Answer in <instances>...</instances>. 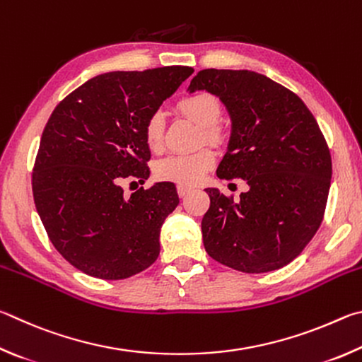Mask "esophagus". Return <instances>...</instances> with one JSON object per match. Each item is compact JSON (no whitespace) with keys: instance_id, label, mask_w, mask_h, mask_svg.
<instances>
[{"instance_id":"esophagus-1","label":"esophagus","mask_w":362,"mask_h":362,"mask_svg":"<svg viewBox=\"0 0 362 362\" xmlns=\"http://www.w3.org/2000/svg\"><path fill=\"white\" fill-rule=\"evenodd\" d=\"M192 189L191 187H187V186H182V185H180L177 186V195H180V197L182 199V197H186V195L191 192Z\"/></svg>"}]
</instances>
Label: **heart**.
<instances>
[{
  "label": "heart",
  "instance_id": "heart-1",
  "mask_svg": "<svg viewBox=\"0 0 362 362\" xmlns=\"http://www.w3.org/2000/svg\"><path fill=\"white\" fill-rule=\"evenodd\" d=\"M180 111L202 127L208 141L216 143L221 139V130L216 127L221 117V103L211 93H194L180 101ZM146 143L151 149H157L163 138V116L154 112L144 127ZM214 154L210 149H200L192 154H170L160 158L156 165V175L165 181L192 186L204 177L213 167Z\"/></svg>",
  "mask_w": 362,
  "mask_h": 362
}]
</instances>
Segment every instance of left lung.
I'll return each mask as SVG.
<instances>
[{
    "mask_svg": "<svg viewBox=\"0 0 362 362\" xmlns=\"http://www.w3.org/2000/svg\"><path fill=\"white\" fill-rule=\"evenodd\" d=\"M205 90L230 117L227 152L216 173L242 177L233 202L206 187L204 245L214 261L245 274H267L300 255L325 214L332 162L305 103L286 87L248 69H204L189 93Z\"/></svg>",
    "mask_w": 362,
    "mask_h": 362,
    "instance_id": "1",
    "label": "left lung"
}]
</instances>
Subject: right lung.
<instances>
[{"mask_svg":"<svg viewBox=\"0 0 362 362\" xmlns=\"http://www.w3.org/2000/svg\"><path fill=\"white\" fill-rule=\"evenodd\" d=\"M191 66L111 71L62 100L44 127L33 197L55 250L84 274L124 280L156 262L160 227L180 204L173 182L125 197L122 180L149 177L144 127Z\"/></svg>","mask_w":362,"mask_h":362,"instance_id":"obj_1","label":"right lung"}]
</instances>
